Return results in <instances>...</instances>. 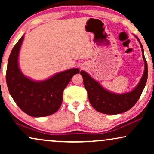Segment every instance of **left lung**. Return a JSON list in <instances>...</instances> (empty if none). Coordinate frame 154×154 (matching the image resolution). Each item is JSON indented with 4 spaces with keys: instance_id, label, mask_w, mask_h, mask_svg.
Here are the masks:
<instances>
[{
    "instance_id": "obj_1",
    "label": "left lung",
    "mask_w": 154,
    "mask_h": 154,
    "mask_svg": "<svg viewBox=\"0 0 154 154\" xmlns=\"http://www.w3.org/2000/svg\"><path fill=\"white\" fill-rule=\"evenodd\" d=\"M134 36L137 39L142 48V57L144 62V71L140 83L132 91L122 94L110 92L103 88L98 81L92 79L88 73L81 71L84 86L88 92L89 102L92 107L99 112L109 115L125 112L136 104L142 93L148 77V66L142 43L137 36Z\"/></svg>"
}]
</instances>
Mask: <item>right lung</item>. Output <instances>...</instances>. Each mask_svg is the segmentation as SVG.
<instances>
[{"mask_svg":"<svg viewBox=\"0 0 154 154\" xmlns=\"http://www.w3.org/2000/svg\"><path fill=\"white\" fill-rule=\"evenodd\" d=\"M24 36L22 35L12 48L8 62L6 83L10 95L21 110L32 117L53 114L62 102L63 91L72 77L79 73L73 68L36 81L25 76L19 66V54Z\"/></svg>","mask_w":154,"mask_h":154,"instance_id":"obj_1","label":"right lung"}]
</instances>
